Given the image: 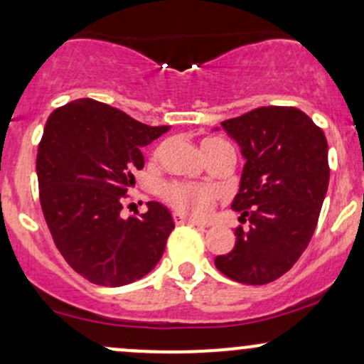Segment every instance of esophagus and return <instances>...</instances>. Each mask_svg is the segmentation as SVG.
I'll list each match as a JSON object with an SVG mask.
<instances>
[{"label":"esophagus","instance_id":"obj_1","mask_svg":"<svg viewBox=\"0 0 364 364\" xmlns=\"http://www.w3.org/2000/svg\"><path fill=\"white\" fill-rule=\"evenodd\" d=\"M173 222L177 223V225H183V223H186V225H196V227H204L203 223H199V222H196V220H191V218H186V216H183L182 213H178V211H175L173 215Z\"/></svg>","mask_w":364,"mask_h":364}]
</instances>
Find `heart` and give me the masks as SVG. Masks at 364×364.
Segmentation results:
<instances>
[{
	"label": "heart",
	"instance_id": "obj_1",
	"mask_svg": "<svg viewBox=\"0 0 364 364\" xmlns=\"http://www.w3.org/2000/svg\"><path fill=\"white\" fill-rule=\"evenodd\" d=\"M225 144L222 139H206L203 142V151L208 153L215 146ZM161 198L170 204L178 213L189 215L193 218H206L213 210L216 201V191L208 186L186 182H168L161 187Z\"/></svg>",
	"mask_w": 364,
	"mask_h": 364
}]
</instances>
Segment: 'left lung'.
Returning a JSON list of instances; mask_svg holds the SVG:
<instances>
[{"label":"left lung","mask_w":364,"mask_h":364,"mask_svg":"<svg viewBox=\"0 0 364 364\" xmlns=\"http://www.w3.org/2000/svg\"><path fill=\"white\" fill-rule=\"evenodd\" d=\"M246 158L232 210L249 228L215 258L228 279L264 285L294 267L311 240L328 189V144L318 125L294 106H261L222 122Z\"/></svg>","instance_id":"1"}]
</instances>
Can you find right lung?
<instances>
[{
  "label": "right lung",
  "mask_w": 364,
  "mask_h": 364,
  "mask_svg": "<svg viewBox=\"0 0 364 364\" xmlns=\"http://www.w3.org/2000/svg\"><path fill=\"white\" fill-rule=\"evenodd\" d=\"M100 101L77 100L51 113L39 142V199L53 240L79 275L103 287L153 270L175 228L156 201L124 220V199L142 170V148L168 132Z\"/></svg>",
  "instance_id": "add662e5"
}]
</instances>
